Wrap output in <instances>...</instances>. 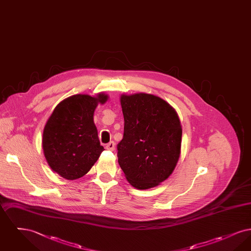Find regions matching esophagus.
Masks as SVG:
<instances>
[{"instance_id":"esophagus-1","label":"esophagus","mask_w":251,"mask_h":251,"mask_svg":"<svg viewBox=\"0 0 251 251\" xmlns=\"http://www.w3.org/2000/svg\"><path fill=\"white\" fill-rule=\"evenodd\" d=\"M115 147H116V144L114 141H111L110 143H108L106 146H105V149L107 150V151H113L114 150H115Z\"/></svg>"}]
</instances>
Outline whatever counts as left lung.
<instances>
[{"instance_id":"left-lung-1","label":"left lung","mask_w":251,"mask_h":251,"mask_svg":"<svg viewBox=\"0 0 251 251\" xmlns=\"http://www.w3.org/2000/svg\"><path fill=\"white\" fill-rule=\"evenodd\" d=\"M124 134L119 164L134 188L159 185L172 174L180 155L182 129L175 109L152 94L120 96Z\"/></svg>"}]
</instances>
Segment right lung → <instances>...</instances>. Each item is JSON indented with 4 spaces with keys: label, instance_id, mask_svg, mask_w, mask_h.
Here are the masks:
<instances>
[{
    "label": "right lung",
    "instance_id": "1",
    "mask_svg": "<svg viewBox=\"0 0 251 251\" xmlns=\"http://www.w3.org/2000/svg\"><path fill=\"white\" fill-rule=\"evenodd\" d=\"M108 98L104 93L71 96L50 116L43 130L42 148L49 166L61 177H83L104 151L93 117L98 104L105 103Z\"/></svg>",
    "mask_w": 251,
    "mask_h": 251
}]
</instances>
